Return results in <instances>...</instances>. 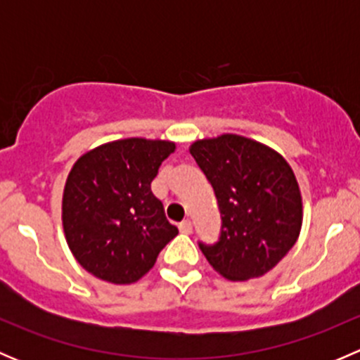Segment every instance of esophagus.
<instances>
[{
  "instance_id": "obj_1",
  "label": "esophagus",
  "mask_w": 360,
  "mask_h": 360,
  "mask_svg": "<svg viewBox=\"0 0 360 360\" xmlns=\"http://www.w3.org/2000/svg\"><path fill=\"white\" fill-rule=\"evenodd\" d=\"M179 231L181 233H186L190 235L191 231H193V224H191V221H183V223H179Z\"/></svg>"
}]
</instances>
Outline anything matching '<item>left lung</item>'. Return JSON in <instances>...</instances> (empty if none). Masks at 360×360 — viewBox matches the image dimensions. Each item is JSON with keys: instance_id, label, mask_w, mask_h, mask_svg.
<instances>
[{"instance_id": "8db88e82", "label": "left lung", "mask_w": 360, "mask_h": 360, "mask_svg": "<svg viewBox=\"0 0 360 360\" xmlns=\"http://www.w3.org/2000/svg\"><path fill=\"white\" fill-rule=\"evenodd\" d=\"M191 157L219 203L221 237L200 249L231 282L263 277L292 249L303 224V198L292 167L278 151L237 134L191 143Z\"/></svg>"}]
</instances>
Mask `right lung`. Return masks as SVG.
Instances as JSON below:
<instances>
[{
	"label": "right lung",
	"instance_id": "1",
	"mask_svg": "<svg viewBox=\"0 0 360 360\" xmlns=\"http://www.w3.org/2000/svg\"><path fill=\"white\" fill-rule=\"evenodd\" d=\"M176 151L165 139L111 141L72 163L63 191L64 237L89 274L116 285L134 284L177 235L151 193L160 165Z\"/></svg>",
	"mask_w": 360,
	"mask_h": 360
}]
</instances>
